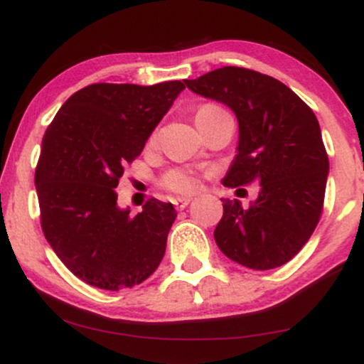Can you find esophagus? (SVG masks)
Wrapping results in <instances>:
<instances>
[{
    "instance_id": "1",
    "label": "esophagus",
    "mask_w": 364,
    "mask_h": 364,
    "mask_svg": "<svg viewBox=\"0 0 364 364\" xmlns=\"http://www.w3.org/2000/svg\"><path fill=\"white\" fill-rule=\"evenodd\" d=\"M190 201H191V198H176V200L173 201V205L176 210H185L186 206L190 205Z\"/></svg>"
}]
</instances>
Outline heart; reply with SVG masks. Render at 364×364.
<instances>
[{"label":"heart","mask_w":364,"mask_h":364,"mask_svg":"<svg viewBox=\"0 0 364 364\" xmlns=\"http://www.w3.org/2000/svg\"><path fill=\"white\" fill-rule=\"evenodd\" d=\"M211 107H218V105L206 104L203 107H200V110L211 109ZM200 110H198V112H200ZM159 185L163 186L164 190L171 193H191L196 190L198 183H196V178L193 176L188 169L171 168L168 169L166 173H163V176L159 179Z\"/></svg>","instance_id":"b5f03b06"}]
</instances>
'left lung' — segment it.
I'll return each mask as SVG.
<instances>
[{"label":"left lung","instance_id":"left-lung-1","mask_svg":"<svg viewBox=\"0 0 364 364\" xmlns=\"http://www.w3.org/2000/svg\"><path fill=\"white\" fill-rule=\"evenodd\" d=\"M185 84L227 104L238 119V154L223 185L260 183L248 208L222 200L216 245L248 269L284 265L306 245L323 215L329 159L317 117L287 85L250 68L222 67Z\"/></svg>","mask_w":364,"mask_h":364}]
</instances>
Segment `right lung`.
Instances as JSON below:
<instances>
[{
    "mask_svg": "<svg viewBox=\"0 0 364 364\" xmlns=\"http://www.w3.org/2000/svg\"><path fill=\"white\" fill-rule=\"evenodd\" d=\"M183 89L181 80L87 85L45 131L35 169L41 230L85 284L105 291L134 287L163 260L176 210L149 198L131 216L117 208L116 188Z\"/></svg>",
    "mask_w": 364,
    "mask_h": 364,
    "instance_id": "obj_1",
    "label": "right lung"
}]
</instances>
